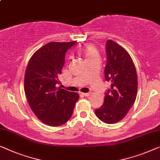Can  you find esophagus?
<instances>
[{"label": "esophagus", "instance_id": "esophagus-1", "mask_svg": "<svg viewBox=\"0 0 160 160\" xmlns=\"http://www.w3.org/2000/svg\"><path fill=\"white\" fill-rule=\"evenodd\" d=\"M91 93H82V95L84 96H89Z\"/></svg>", "mask_w": 160, "mask_h": 160}]
</instances>
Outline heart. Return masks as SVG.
I'll use <instances>...</instances> for the list:
<instances>
[{"label": "heart", "mask_w": 160, "mask_h": 160, "mask_svg": "<svg viewBox=\"0 0 160 160\" xmlns=\"http://www.w3.org/2000/svg\"><path fill=\"white\" fill-rule=\"evenodd\" d=\"M81 52L84 54L86 60H91L95 57H98V50L95 45L92 43L85 44L81 48Z\"/></svg>", "instance_id": "heart-1"}]
</instances>
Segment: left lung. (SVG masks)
I'll return each mask as SVG.
<instances>
[{
    "label": "left lung",
    "instance_id": "1",
    "mask_svg": "<svg viewBox=\"0 0 160 160\" xmlns=\"http://www.w3.org/2000/svg\"><path fill=\"white\" fill-rule=\"evenodd\" d=\"M106 46L105 79L111 87L105 93L102 107L95 112L102 122L114 124L125 118L136 101L138 78L132 58L123 47L112 40Z\"/></svg>",
    "mask_w": 160,
    "mask_h": 160
}]
</instances>
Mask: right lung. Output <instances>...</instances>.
Here are the masks:
<instances>
[{"label":"right lung","mask_w":160,"mask_h":160,"mask_svg":"<svg viewBox=\"0 0 160 160\" xmlns=\"http://www.w3.org/2000/svg\"><path fill=\"white\" fill-rule=\"evenodd\" d=\"M76 43L51 42L33 53L27 66L24 88L29 105L42 123L57 127L71 118L79 94L57 87L67 51Z\"/></svg>","instance_id":"add662e5"}]
</instances>
